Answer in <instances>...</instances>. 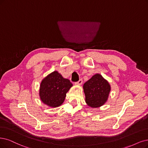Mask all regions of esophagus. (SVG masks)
Segmentation results:
<instances>
[{"label": "esophagus", "instance_id": "1", "mask_svg": "<svg viewBox=\"0 0 148 148\" xmlns=\"http://www.w3.org/2000/svg\"><path fill=\"white\" fill-rule=\"evenodd\" d=\"M83 83V80H82V79H80L78 82H75V84L76 85H82V84Z\"/></svg>", "mask_w": 148, "mask_h": 148}]
</instances>
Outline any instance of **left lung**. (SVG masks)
Wrapping results in <instances>:
<instances>
[{
  "instance_id": "left-lung-1",
  "label": "left lung",
  "mask_w": 148,
  "mask_h": 148,
  "mask_svg": "<svg viewBox=\"0 0 148 148\" xmlns=\"http://www.w3.org/2000/svg\"><path fill=\"white\" fill-rule=\"evenodd\" d=\"M85 101L88 106L97 108L107 102L111 87L108 82L99 74H96L84 85Z\"/></svg>"
}]
</instances>
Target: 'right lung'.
Masks as SVG:
<instances>
[{
    "label": "right lung",
    "instance_id": "right-lung-1",
    "mask_svg": "<svg viewBox=\"0 0 148 148\" xmlns=\"http://www.w3.org/2000/svg\"><path fill=\"white\" fill-rule=\"evenodd\" d=\"M72 86L69 80L63 78L57 71H53L41 82L40 99L49 107H58L64 102L67 92Z\"/></svg>",
    "mask_w": 148,
    "mask_h": 148
}]
</instances>
